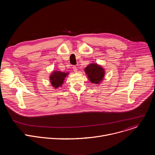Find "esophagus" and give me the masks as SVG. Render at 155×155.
Listing matches in <instances>:
<instances>
[{
    "label": "esophagus",
    "instance_id": "1",
    "mask_svg": "<svg viewBox=\"0 0 155 155\" xmlns=\"http://www.w3.org/2000/svg\"><path fill=\"white\" fill-rule=\"evenodd\" d=\"M73 70L75 72H77V71H78V68L77 66H73Z\"/></svg>",
    "mask_w": 155,
    "mask_h": 155
}]
</instances>
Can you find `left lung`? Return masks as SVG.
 Instances as JSON below:
<instances>
[{"mask_svg":"<svg viewBox=\"0 0 155 155\" xmlns=\"http://www.w3.org/2000/svg\"><path fill=\"white\" fill-rule=\"evenodd\" d=\"M86 75L90 81L94 84H99L104 76V70L101 66L96 64H91L84 69Z\"/></svg>","mask_w":155,"mask_h":155,"instance_id":"obj_1","label":"left lung"}]
</instances>
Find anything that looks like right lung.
Returning <instances> with one entry per match:
<instances>
[{"label": "right lung", "instance_id": "right-lung-1", "mask_svg": "<svg viewBox=\"0 0 155 155\" xmlns=\"http://www.w3.org/2000/svg\"><path fill=\"white\" fill-rule=\"evenodd\" d=\"M68 73H65L59 71H54L50 76V81L52 86L55 88L61 86L64 80L65 77L68 75Z\"/></svg>", "mask_w": 155, "mask_h": 155}]
</instances>
